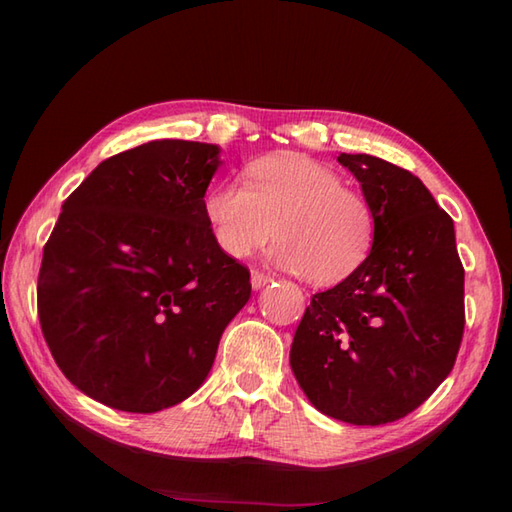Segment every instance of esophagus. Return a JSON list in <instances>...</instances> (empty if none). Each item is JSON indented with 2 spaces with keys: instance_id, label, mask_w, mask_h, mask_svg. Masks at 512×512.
<instances>
[{
  "instance_id": "obj_1",
  "label": "esophagus",
  "mask_w": 512,
  "mask_h": 512,
  "mask_svg": "<svg viewBox=\"0 0 512 512\" xmlns=\"http://www.w3.org/2000/svg\"><path fill=\"white\" fill-rule=\"evenodd\" d=\"M270 275H266V273H262V270H253V273H250V286H253L255 290H259V288H264L266 284H270Z\"/></svg>"
}]
</instances>
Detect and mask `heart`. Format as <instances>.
Returning a JSON list of instances; mask_svg holds the SVG:
<instances>
[{
    "instance_id": "obj_1",
    "label": "heart",
    "mask_w": 512,
    "mask_h": 512,
    "mask_svg": "<svg viewBox=\"0 0 512 512\" xmlns=\"http://www.w3.org/2000/svg\"><path fill=\"white\" fill-rule=\"evenodd\" d=\"M204 215L228 257H246L279 237L273 259L328 286L361 266L376 237L365 195L334 169L295 151L250 162L246 182L228 180L206 193Z\"/></svg>"
}]
</instances>
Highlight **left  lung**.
I'll return each mask as SVG.
<instances>
[{"label": "left lung", "instance_id": "obj_1", "mask_svg": "<svg viewBox=\"0 0 512 512\" xmlns=\"http://www.w3.org/2000/svg\"><path fill=\"white\" fill-rule=\"evenodd\" d=\"M376 215L365 262L317 292L290 367L321 413L387 424L418 409L451 374L464 334V266L453 220L407 169L367 154L336 158Z\"/></svg>", "mask_w": 512, "mask_h": 512}]
</instances>
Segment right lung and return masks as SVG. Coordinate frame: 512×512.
<instances>
[{
	"label": "right lung",
	"instance_id": "1",
	"mask_svg": "<svg viewBox=\"0 0 512 512\" xmlns=\"http://www.w3.org/2000/svg\"><path fill=\"white\" fill-rule=\"evenodd\" d=\"M217 154L151 140L103 160L43 246V339L65 378L107 407L154 413L189 398L250 299V270L204 215Z\"/></svg>",
	"mask_w": 512,
	"mask_h": 512
}]
</instances>
